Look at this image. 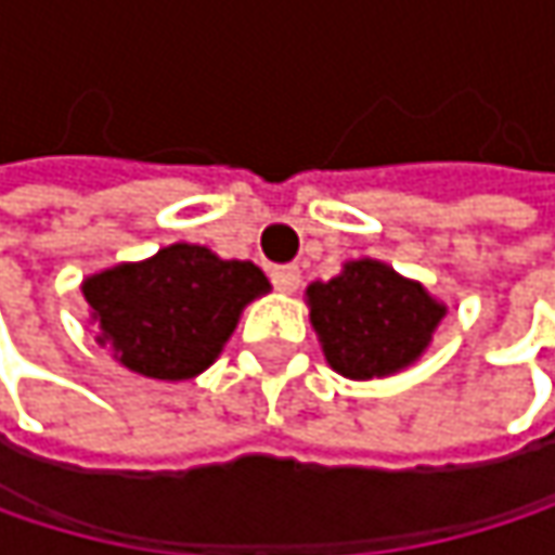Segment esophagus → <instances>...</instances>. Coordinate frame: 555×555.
I'll return each mask as SVG.
<instances>
[{"label": "esophagus", "mask_w": 555, "mask_h": 555, "mask_svg": "<svg viewBox=\"0 0 555 555\" xmlns=\"http://www.w3.org/2000/svg\"><path fill=\"white\" fill-rule=\"evenodd\" d=\"M270 276H273V285H276L279 292H288V295H292V292L298 288V282H301L298 267H276Z\"/></svg>", "instance_id": "esophagus-1"}]
</instances>
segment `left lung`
I'll return each mask as SVG.
<instances>
[{
  "label": "left lung",
  "mask_w": 555,
  "mask_h": 555,
  "mask_svg": "<svg viewBox=\"0 0 555 555\" xmlns=\"http://www.w3.org/2000/svg\"><path fill=\"white\" fill-rule=\"evenodd\" d=\"M311 327L327 363L347 379H383L411 366L447 314L421 282L379 260H350L344 273L305 288Z\"/></svg>",
  "instance_id": "8db88e82"
}]
</instances>
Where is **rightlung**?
<instances>
[{
  "instance_id": "add662e5",
  "label": "right lung",
  "mask_w": 555,
  "mask_h": 555,
  "mask_svg": "<svg viewBox=\"0 0 555 555\" xmlns=\"http://www.w3.org/2000/svg\"><path fill=\"white\" fill-rule=\"evenodd\" d=\"M270 292L250 260H221L198 244H169L151 260L118 263L82 282L99 344L147 379H195L237 327L241 311Z\"/></svg>"
}]
</instances>
